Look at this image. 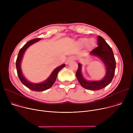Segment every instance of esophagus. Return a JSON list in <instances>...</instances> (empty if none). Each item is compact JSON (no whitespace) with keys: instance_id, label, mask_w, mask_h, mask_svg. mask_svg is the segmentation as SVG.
<instances>
[{"instance_id":"esophagus-1","label":"esophagus","mask_w":133,"mask_h":133,"mask_svg":"<svg viewBox=\"0 0 133 133\" xmlns=\"http://www.w3.org/2000/svg\"><path fill=\"white\" fill-rule=\"evenodd\" d=\"M76 59V57L74 56H70L68 57V58L67 59V62H66V64H68L71 61H75Z\"/></svg>"}]
</instances>
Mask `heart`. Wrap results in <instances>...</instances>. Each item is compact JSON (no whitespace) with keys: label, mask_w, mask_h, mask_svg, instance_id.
Returning a JSON list of instances; mask_svg holds the SVG:
<instances>
[{"label":"heart","mask_w":133,"mask_h":133,"mask_svg":"<svg viewBox=\"0 0 133 133\" xmlns=\"http://www.w3.org/2000/svg\"><path fill=\"white\" fill-rule=\"evenodd\" d=\"M87 42H88V39L87 38H81L80 39H79L78 43L81 46H83L85 45ZM90 44H91V42H90Z\"/></svg>","instance_id":"heart-1"}]
</instances>
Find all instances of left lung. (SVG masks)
<instances>
[{"label": "left lung", "mask_w": 133, "mask_h": 133, "mask_svg": "<svg viewBox=\"0 0 133 133\" xmlns=\"http://www.w3.org/2000/svg\"><path fill=\"white\" fill-rule=\"evenodd\" d=\"M98 47L93 49L90 55L97 56L104 63L106 73L104 78L101 81H89L86 80L82 72L81 64L78 63V67L76 72L77 78L81 86L85 89L97 90L102 89L108 85L114 76L116 68V61L111 47L106 42L103 37L98 36Z\"/></svg>", "instance_id": "obj_1"}]
</instances>
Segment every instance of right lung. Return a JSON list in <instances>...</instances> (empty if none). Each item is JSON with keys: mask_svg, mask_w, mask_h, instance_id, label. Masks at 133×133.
Instances as JSON below:
<instances>
[{"mask_svg": "<svg viewBox=\"0 0 133 133\" xmlns=\"http://www.w3.org/2000/svg\"><path fill=\"white\" fill-rule=\"evenodd\" d=\"M41 39V38H35L28 42L19 50L16 62L17 74L18 76V77L19 78L21 82L29 89L36 91H44L51 87V86L53 85V84L56 81L58 72L65 66V65L64 64L61 65L60 66L55 68L51 72V75L49 76V77L45 81L41 83H32L28 81L25 78L21 69V62L23 57V55L26 49L30 46L37 42H38Z\"/></svg>", "mask_w": 133, "mask_h": 133, "instance_id": "obj_1", "label": "right lung"}]
</instances>
